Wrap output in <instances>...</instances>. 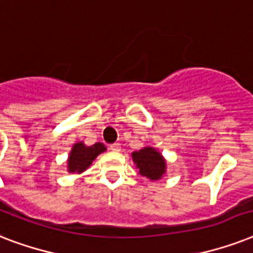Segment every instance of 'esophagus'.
Segmentation results:
<instances>
[{"instance_id":"34e87169","label":"esophagus","mask_w":253,"mask_h":253,"mask_svg":"<svg viewBox=\"0 0 253 253\" xmlns=\"http://www.w3.org/2000/svg\"><path fill=\"white\" fill-rule=\"evenodd\" d=\"M110 150L114 151V152H118V151H121V144L119 143H113V144H110Z\"/></svg>"}]
</instances>
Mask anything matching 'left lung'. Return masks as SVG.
Returning a JSON list of instances; mask_svg holds the SVG:
<instances>
[{
    "mask_svg": "<svg viewBox=\"0 0 253 253\" xmlns=\"http://www.w3.org/2000/svg\"><path fill=\"white\" fill-rule=\"evenodd\" d=\"M132 159L136 168H139V173L150 180H159L166 173V162L155 148L146 147L138 152H134Z\"/></svg>",
    "mask_w": 253,
    "mask_h": 253,
    "instance_id": "1",
    "label": "left lung"
}]
</instances>
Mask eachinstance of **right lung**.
I'll use <instances>...</instances> for the list:
<instances>
[{"label":"right lung","instance_id":"add662e5","mask_svg":"<svg viewBox=\"0 0 253 253\" xmlns=\"http://www.w3.org/2000/svg\"><path fill=\"white\" fill-rule=\"evenodd\" d=\"M105 150H106V147L103 146L102 143H94L93 146H85L84 143L75 144L68 159L69 172H84L85 169L93 163V160Z\"/></svg>","mask_w":253,"mask_h":253}]
</instances>
